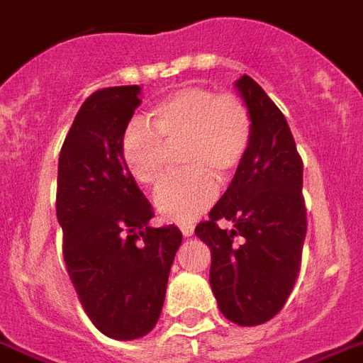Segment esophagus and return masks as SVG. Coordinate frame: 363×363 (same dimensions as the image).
Returning <instances> with one entry per match:
<instances>
[{"instance_id":"esophagus-1","label":"esophagus","mask_w":363,"mask_h":363,"mask_svg":"<svg viewBox=\"0 0 363 363\" xmlns=\"http://www.w3.org/2000/svg\"><path fill=\"white\" fill-rule=\"evenodd\" d=\"M181 232H182V236H192L194 234V225L192 223H181Z\"/></svg>"}]
</instances>
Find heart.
<instances>
[{"label": "heart", "mask_w": 363, "mask_h": 363, "mask_svg": "<svg viewBox=\"0 0 363 363\" xmlns=\"http://www.w3.org/2000/svg\"><path fill=\"white\" fill-rule=\"evenodd\" d=\"M148 125L133 121L121 137V160L140 184L154 186L167 167V154L181 148L188 173L167 179L154 194L165 218L186 223L211 206L220 182L230 181L247 154L253 120L247 104L234 93L184 87L157 101Z\"/></svg>", "instance_id": "heart-1"}]
</instances>
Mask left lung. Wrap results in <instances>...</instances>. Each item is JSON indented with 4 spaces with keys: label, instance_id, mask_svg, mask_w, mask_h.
Instances as JSON below:
<instances>
[{
    "label": "left lung",
    "instance_id": "1",
    "mask_svg": "<svg viewBox=\"0 0 363 363\" xmlns=\"http://www.w3.org/2000/svg\"><path fill=\"white\" fill-rule=\"evenodd\" d=\"M236 87L251 112L253 137L230 186L196 226V236L211 249L209 284L223 316L238 325H259L284 308L301 270L303 160L286 116L261 85L242 76ZM220 220L233 228L220 229Z\"/></svg>",
    "mask_w": 363,
    "mask_h": 363
}]
</instances>
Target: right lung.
<instances>
[{
  "instance_id": "add662e5",
  "label": "right lung",
  "mask_w": 363,
  "mask_h": 363,
  "mask_svg": "<svg viewBox=\"0 0 363 363\" xmlns=\"http://www.w3.org/2000/svg\"><path fill=\"white\" fill-rule=\"evenodd\" d=\"M138 93V85H121L87 96L60 148L57 177L68 276L95 328L120 341L154 329L182 242L175 225L148 226L154 211L121 160Z\"/></svg>"
}]
</instances>
